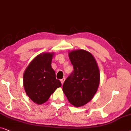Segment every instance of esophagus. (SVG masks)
Returning <instances> with one entry per match:
<instances>
[{
	"mask_svg": "<svg viewBox=\"0 0 131 131\" xmlns=\"http://www.w3.org/2000/svg\"><path fill=\"white\" fill-rule=\"evenodd\" d=\"M64 80H65V78H63L62 80H60V81H61V83H62V84H63V83H64Z\"/></svg>",
	"mask_w": 131,
	"mask_h": 131,
	"instance_id": "1",
	"label": "esophagus"
}]
</instances>
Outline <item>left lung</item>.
Here are the masks:
<instances>
[{
	"mask_svg": "<svg viewBox=\"0 0 131 131\" xmlns=\"http://www.w3.org/2000/svg\"><path fill=\"white\" fill-rule=\"evenodd\" d=\"M74 71L63 85V91L69 103L75 107L90 102L98 89L100 72L95 57L83 49L68 54Z\"/></svg>",
	"mask_w": 131,
	"mask_h": 131,
	"instance_id": "obj_1",
	"label": "left lung"
}]
</instances>
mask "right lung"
<instances>
[{"label": "right lung", "mask_w": 131, "mask_h": 131, "mask_svg": "<svg viewBox=\"0 0 131 131\" xmlns=\"http://www.w3.org/2000/svg\"><path fill=\"white\" fill-rule=\"evenodd\" d=\"M54 53L39 54L31 61L23 74L25 92L33 102L41 105L62 86L51 67Z\"/></svg>", "instance_id": "obj_1"}]
</instances>
